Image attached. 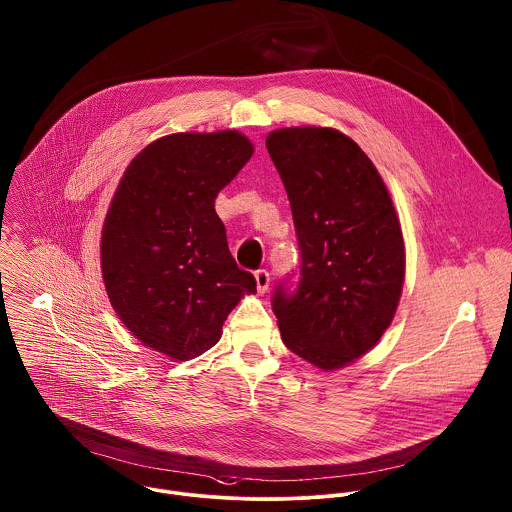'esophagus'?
<instances>
[{"label":"esophagus","instance_id":"obj_1","mask_svg":"<svg viewBox=\"0 0 512 512\" xmlns=\"http://www.w3.org/2000/svg\"><path fill=\"white\" fill-rule=\"evenodd\" d=\"M255 281H257V291L263 295L269 289V273L265 269L255 271Z\"/></svg>","mask_w":512,"mask_h":512}]
</instances>
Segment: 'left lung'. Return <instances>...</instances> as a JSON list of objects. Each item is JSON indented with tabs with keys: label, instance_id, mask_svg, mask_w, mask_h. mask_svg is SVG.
<instances>
[{
	"label": "left lung",
	"instance_id": "left-lung-1",
	"mask_svg": "<svg viewBox=\"0 0 512 512\" xmlns=\"http://www.w3.org/2000/svg\"><path fill=\"white\" fill-rule=\"evenodd\" d=\"M265 143L301 251L299 271L273 291V313L289 351L319 369H339L365 355L393 321L405 279L401 225L379 171L351 137L293 127Z\"/></svg>",
	"mask_w": 512,
	"mask_h": 512
}]
</instances>
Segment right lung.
<instances>
[{"mask_svg": "<svg viewBox=\"0 0 512 512\" xmlns=\"http://www.w3.org/2000/svg\"><path fill=\"white\" fill-rule=\"evenodd\" d=\"M251 155L237 131L175 133L123 173L103 225L101 271L115 313L145 347L199 357L241 297L257 291L215 213L217 193Z\"/></svg>", "mask_w": 512, "mask_h": 512, "instance_id": "1", "label": "right lung"}]
</instances>
